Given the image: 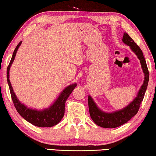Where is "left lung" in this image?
Listing matches in <instances>:
<instances>
[{"label": "left lung", "mask_w": 156, "mask_h": 156, "mask_svg": "<svg viewBox=\"0 0 156 156\" xmlns=\"http://www.w3.org/2000/svg\"><path fill=\"white\" fill-rule=\"evenodd\" d=\"M122 41L130 47L132 51L135 53L139 60H140L142 70L144 73V80L138 92V96L133 100V101L123 109L112 113H107L102 112L98 108L93 99L90 96L88 97L89 114L91 119L97 125L103 128L118 127L127 122L131 118H133L138 112L149 83V72L141 49L126 33H124Z\"/></svg>", "instance_id": "left-lung-1"}]
</instances>
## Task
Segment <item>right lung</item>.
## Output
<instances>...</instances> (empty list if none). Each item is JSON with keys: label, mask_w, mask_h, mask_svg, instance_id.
Wrapping results in <instances>:
<instances>
[{"label": "right lung", "mask_w": 156, "mask_h": 156, "mask_svg": "<svg viewBox=\"0 0 156 156\" xmlns=\"http://www.w3.org/2000/svg\"><path fill=\"white\" fill-rule=\"evenodd\" d=\"M22 42H20L18 45L14 49L11 61L7 69V83L9 87L10 94H11L12 99L13 103L16 109L17 110L18 113L22 116V117L26 120L27 122H30L32 125L40 127H50L57 125L60 122L62 118L64 116L65 113V104L68 97L72 93V91L76 87V84H73L72 85L68 86L66 87L63 91L60 94V96L58 98L56 101L53 104L49 109H44L43 111H37L33 110L30 108H27L24 105L18 100L16 96L14 91H13L12 87L9 81V69L12 64L13 61L15 58L16 54L20 45Z\"/></svg>", "instance_id": "right-lung-1"}]
</instances>
